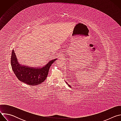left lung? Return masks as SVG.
Returning a JSON list of instances; mask_svg holds the SVG:
<instances>
[{
    "label": "left lung",
    "mask_w": 121,
    "mask_h": 121,
    "mask_svg": "<svg viewBox=\"0 0 121 121\" xmlns=\"http://www.w3.org/2000/svg\"><path fill=\"white\" fill-rule=\"evenodd\" d=\"M66 83H67V82H66ZM68 86H69V87H71V86H70L69 85H68Z\"/></svg>",
    "instance_id": "left-lung-1"
}]
</instances>
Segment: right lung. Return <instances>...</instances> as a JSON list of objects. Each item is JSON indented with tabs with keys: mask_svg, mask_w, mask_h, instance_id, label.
<instances>
[{
	"mask_svg": "<svg viewBox=\"0 0 121 121\" xmlns=\"http://www.w3.org/2000/svg\"><path fill=\"white\" fill-rule=\"evenodd\" d=\"M57 59L49 61L45 65L39 68L22 66L17 61L14 50L12 51L11 57V67L18 79L29 85L35 86L41 84L46 78L49 68Z\"/></svg>",
	"mask_w": 121,
	"mask_h": 121,
	"instance_id": "right-lung-1",
	"label": "right lung"
}]
</instances>
